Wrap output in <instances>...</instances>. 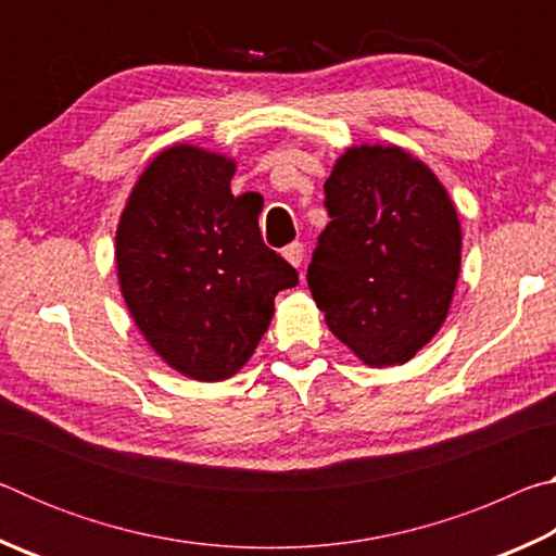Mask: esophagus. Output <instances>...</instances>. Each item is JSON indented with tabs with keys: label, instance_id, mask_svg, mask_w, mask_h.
Masks as SVG:
<instances>
[{
	"label": "esophagus",
	"instance_id": "esophagus-1",
	"mask_svg": "<svg viewBox=\"0 0 556 556\" xmlns=\"http://www.w3.org/2000/svg\"><path fill=\"white\" fill-rule=\"evenodd\" d=\"M285 260L289 262L291 267H301V262H304V244L291 242L289 248L285 250Z\"/></svg>",
	"mask_w": 556,
	"mask_h": 556
}]
</instances>
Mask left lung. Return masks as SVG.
Wrapping results in <instances>:
<instances>
[{"mask_svg": "<svg viewBox=\"0 0 556 556\" xmlns=\"http://www.w3.org/2000/svg\"><path fill=\"white\" fill-rule=\"evenodd\" d=\"M331 223L306 281L326 326L370 368L412 361L444 326L460 271L446 188L402 147H348L324 184Z\"/></svg>", "mask_w": 556, "mask_h": 556, "instance_id": "8db88e82", "label": "left lung"}]
</instances>
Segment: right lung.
<instances>
[{"label": "right lung", "mask_w": 556, "mask_h": 556, "mask_svg": "<svg viewBox=\"0 0 556 556\" xmlns=\"http://www.w3.org/2000/svg\"><path fill=\"white\" fill-rule=\"evenodd\" d=\"M235 159L174 144L147 164L115 235L122 299L152 351L199 382L255 353L275 296L299 277L262 242V195H232Z\"/></svg>", "instance_id": "add662e5"}]
</instances>
